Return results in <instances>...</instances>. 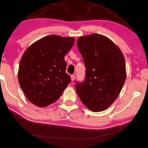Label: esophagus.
I'll return each instance as SVG.
<instances>
[{"mask_svg":"<svg viewBox=\"0 0 148 148\" xmlns=\"http://www.w3.org/2000/svg\"><path fill=\"white\" fill-rule=\"evenodd\" d=\"M71 80H72V82H73L74 80V79H75V76L74 75H71Z\"/></svg>","mask_w":148,"mask_h":148,"instance_id":"34e87169","label":"esophagus"}]
</instances>
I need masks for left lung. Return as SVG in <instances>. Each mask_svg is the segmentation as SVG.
Here are the masks:
<instances>
[{
  "label": "left lung",
  "instance_id": "obj_1",
  "mask_svg": "<svg viewBox=\"0 0 148 148\" xmlns=\"http://www.w3.org/2000/svg\"><path fill=\"white\" fill-rule=\"evenodd\" d=\"M77 46L86 73L85 81L76 84V93L89 110L104 111L116 100L126 80L124 55L110 39L96 33L78 37Z\"/></svg>",
  "mask_w": 148,
  "mask_h": 148
}]
</instances>
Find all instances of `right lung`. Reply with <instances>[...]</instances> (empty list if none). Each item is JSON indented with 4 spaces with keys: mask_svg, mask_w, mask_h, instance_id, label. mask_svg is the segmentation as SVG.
I'll list each match as a JSON object with an SVG mask.
<instances>
[{
    "mask_svg": "<svg viewBox=\"0 0 148 148\" xmlns=\"http://www.w3.org/2000/svg\"><path fill=\"white\" fill-rule=\"evenodd\" d=\"M74 44V37L53 35L37 40L25 50L18 76L29 102L44 107L60 98L71 82L64 57Z\"/></svg>",
    "mask_w": 148,
    "mask_h": 148,
    "instance_id": "right-lung-1",
    "label": "right lung"
}]
</instances>
